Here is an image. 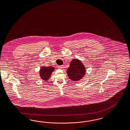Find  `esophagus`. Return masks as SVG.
I'll return each instance as SVG.
<instances>
[{"mask_svg": "<svg viewBox=\"0 0 130 130\" xmlns=\"http://www.w3.org/2000/svg\"><path fill=\"white\" fill-rule=\"evenodd\" d=\"M58 68L59 69H63L64 68V66L63 65H61V66H58Z\"/></svg>", "mask_w": 130, "mask_h": 130, "instance_id": "1", "label": "esophagus"}]
</instances>
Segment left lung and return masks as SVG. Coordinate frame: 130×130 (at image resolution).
<instances>
[{
  "label": "left lung",
  "instance_id": "left-lung-1",
  "mask_svg": "<svg viewBox=\"0 0 130 130\" xmlns=\"http://www.w3.org/2000/svg\"><path fill=\"white\" fill-rule=\"evenodd\" d=\"M86 73V69L82 61L79 59H72L67 70V74L71 80L76 82L82 79Z\"/></svg>",
  "mask_w": 130,
  "mask_h": 130
}]
</instances>
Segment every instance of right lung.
Here are the masks:
<instances>
[{"instance_id": "right-lung-1", "label": "right lung", "mask_w": 130, "mask_h": 130, "mask_svg": "<svg viewBox=\"0 0 130 130\" xmlns=\"http://www.w3.org/2000/svg\"><path fill=\"white\" fill-rule=\"evenodd\" d=\"M55 68L54 67H41L39 71V75L40 78L44 80L47 81L51 78L52 72L54 71Z\"/></svg>"}]
</instances>
